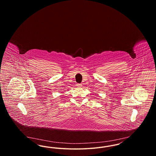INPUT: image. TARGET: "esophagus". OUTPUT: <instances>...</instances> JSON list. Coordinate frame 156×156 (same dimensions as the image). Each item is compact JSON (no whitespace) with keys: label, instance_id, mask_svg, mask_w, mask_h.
Returning a JSON list of instances; mask_svg holds the SVG:
<instances>
[{"label":"esophagus","instance_id":"obj_1","mask_svg":"<svg viewBox=\"0 0 156 156\" xmlns=\"http://www.w3.org/2000/svg\"><path fill=\"white\" fill-rule=\"evenodd\" d=\"M76 86L78 87H81L82 86V84L81 83H78V84H76Z\"/></svg>","mask_w":156,"mask_h":156}]
</instances>
